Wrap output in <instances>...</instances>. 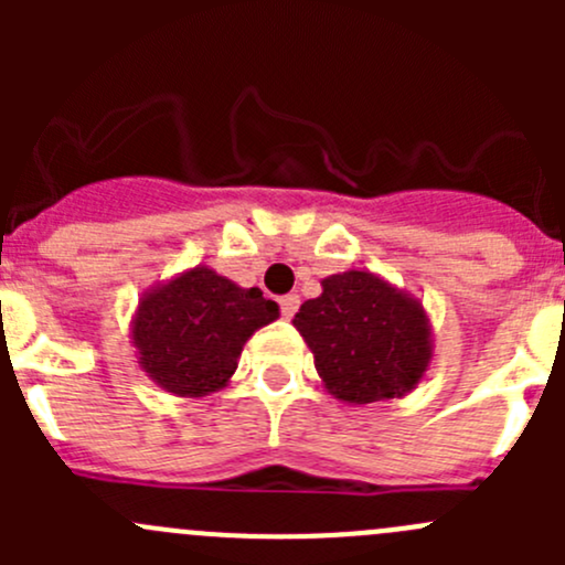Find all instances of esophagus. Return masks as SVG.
Segmentation results:
<instances>
[{
	"instance_id": "obj_1",
	"label": "esophagus",
	"mask_w": 565,
	"mask_h": 565,
	"mask_svg": "<svg viewBox=\"0 0 565 565\" xmlns=\"http://www.w3.org/2000/svg\"><path fill=\"white\" fill-rule=\"evenodd\" d=\"M278 303H281L284 319H292L295 315H298V309H300V298H298V295H284V298L278 300Z\"/></svg>"
}]
</instances>
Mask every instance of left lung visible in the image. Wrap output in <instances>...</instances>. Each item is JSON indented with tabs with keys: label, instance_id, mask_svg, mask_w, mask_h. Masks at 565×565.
I'll return each instance as SVG.
<instances>
[{
	"label": "left lung",
	"instance_id": "obj_1",
	"mask_svg": "<svg viewBox=\"0 0 565 565\" xmlns=\"http://www.w3.org/2000/svg\"><path fill=\"white\" fill-rule=\"evenodd\" d=\"M330 396L372 404L407 396L435 355L424 303L372 270L322 278V295L292 319Z\"/></svg>",
	"mask_w": 565,
	"mask_h": 565
}]
</instances>
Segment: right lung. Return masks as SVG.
<instances>
[{
	"label": "right lung",
	"mask_w": 565,
	"mask_h": 565,
	"mask_svg": "<svg viewBox=\"0 0 565 565\" xmlns=\"http://www.w3.org/2000/svg\"><path fill=\"white\" fill-rule=\"evenodd\" d=\"M278 319L276 300L259 287H237L213 267L196 265L156 284L130 319L139 369L182 398L226 388L246 341Z\"/></svg>",
	"instance_id": "1"
}]
</instances>
